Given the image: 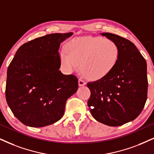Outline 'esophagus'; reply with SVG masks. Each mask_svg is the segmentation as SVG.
Segmentation results:
<instances>
[{"label":"esophagus","instance_id":"esophagus-1","mask_svg":"<svg viewBox=\"0 0 154 154\" xmlns=\"http://www.w3.org/2000/svg\"><path fill=\"white\" fill-rule=\"evenodd\" d=\"M86 85V82L82 79H79V86H84V85Z\"/></svg>","mask_w":154,"mask_h":154}]
</instances>
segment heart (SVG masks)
<instances>
[{
	"mask_svg": "<svg viewBox=\"0 0 154 154\" xmlns=\"http://www.w3.org/2000/svg\"><path fill=\"white\" fill-rule=\"evenodd\" d=\"M119 48L114 40L102 37L74 38L60 53V62L65 71L78 69L90 79H100L112 70L117 63Z\"/></svg>",
	"mask_w": 154,
	"mask_h": 154,
	"instance_id": "obj_1",
	"label": "heart"
}]
</instances>
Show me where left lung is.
Instances as JSON below:
<instances>
[{"instance_id":"1","label":"left lung","mask_w":154,"mask_h":154,"mask_svg":"<svg viewBox=\"0 0 154 154\" xmlns=\"http://www.w3.org/2000/svg\"><path fill=\"white\" fill-rule=\"evenodd\" d=\"M102 35L118 45L119 56L109 73L87 82L91 91L87 105L97 121L111 126H122L135 119L145 106L146 62L130 40L109 32Z\"/></svg>"}]
</instances>
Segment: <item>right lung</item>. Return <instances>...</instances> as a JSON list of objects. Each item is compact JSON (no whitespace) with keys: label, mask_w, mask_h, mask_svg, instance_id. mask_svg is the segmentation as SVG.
<instances>
[{"label":"right lung","mask_w":154,"mask_h":154,"mask_svg":"<svg viewBox=\"0 0 154 154\" xmlns=\"http://www.w3.org/2000/svg\"><path fill=\"white\" fill-rule=\"evenodd\" d=\"M72 35L52 33L21 45L7 71L5 98L25 125L42 127L63 117L67 99L78 89V78L59 70L60 43Z\"/></svg>","instance_id":"right-lung-1"}]
</instances>
